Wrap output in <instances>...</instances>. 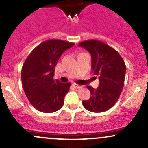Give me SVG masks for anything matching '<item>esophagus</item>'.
I'll return each mask as SVG.
<instances>
[{"instance_id":"34e87169","label":"esophagus","mask_w":148,"mask_h":148,"mask_svg":"<svg viewBox=\"0 0 148 148\" xmlns=\"http://www.w3.org/2000/svg\"><path fill=\"white\" fill-rule=\"evenodd\" d=\"M73 86H74V87L77 88V89H80V88L82 87V86H80V85H79V84H75V83L73 84Z\"/></svg>"}]
</instances>
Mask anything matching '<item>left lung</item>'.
I'll list each match as a JSON object with an SVG mask.
<instances>
[{
  "label": "left lung",
  "instance_id": "left-lung-1",
  "mask_svg": "<svg viewBox=\"0 0 148 148\" xmlns=\"http://www.w3.org/2000/svg\"><path fill=\"white\" fill-rule=\"evenodd\" d=\"M86 49L92 56V69L99 77L96 89L87 86L91 93L88 100H83L86 110L103 112L110 110L119 99L125 84L126 66L120 53L114 49L98 40H87L78 44Z\"/></svg>",
  "mask_w": 148,
  "mask_h": 148
}]
</instances>
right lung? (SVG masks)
Wrapping results in <instances>:
<instances>
[{
    "instance_id": "right-lung-1",
    "label": "right lung",
    "mask_w": 148,
    "mask_h": 148,
    "mask_svg": "<svg viewBox=\"0 0 148 148\" xmlns=\"http://www.w3.org/2000/svg\"><path fill=\"white\" fill-rule=\"evenodd\" d=\"M74 44L63 40H47L37 46L25 60L21 69L23 90L38 111L54 112L64 105L71 83L54 80L53 72L62 53Z\"/></svg>"
}]
</instances>
